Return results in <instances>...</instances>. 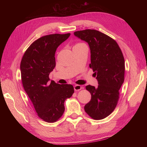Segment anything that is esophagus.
<instances>
[{
	"label": "esophagus",
	"instance_id": "34e87169",
	"mask_svg": "<svg viewBox=\"0 0 147 147\" xmlns=\"http://www.w3.org/2000/svg\"><path fill=\"white\" fill-rule=\"evenodd\" d=\"M82 86L79 85V84H75V85L74 86V90L76 91L80 90H82Z\"/></svg>",
	"mask_w": 147,
	"mask_h": 147
}]
</instances>
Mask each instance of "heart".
Returning <instances> with one entry per match:
<instances>
[{"label": "heart", "mask_w": 147, "mask_h": 147, "mask_svg": "<svg viewBox=\"0 0 147 147\" xmlns=\"http://www.w3.org/2000/svg\"><path fill=\"white\" fill-rule=\"evenodd\" d=\"M81 44H83V43H78L76 44V45H81Z\"/></svg>", "instance_id": "b5f03b06"}]
</instances>
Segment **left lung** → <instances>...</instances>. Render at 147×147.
Segmentation results:
<instances>
[{
    "label": "left lung",
    "instance_id": "left-lung-1",
    "mask_svg": "<svg viewBox=\"0 0 147 147\" xmlns=\"http://www.w3.org/2000/svg\"><path fill=\"white\" fill-rule=\"evenodd\" d=\"M74 35L88 43L90 67L99 84L97 88L86 86L91 99L84 106V111L92 119H104L116 107L119 90L124 82L125 63L122 51L114 39L98 30L85 29L76 31Z\"/></svg>",
    "mask_w": 147,
    "mask_h": 147
}]
</instances>
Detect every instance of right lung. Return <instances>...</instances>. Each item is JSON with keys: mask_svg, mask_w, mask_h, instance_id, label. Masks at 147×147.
Here are the masks:
<instances>
[{"mask_svg": "<svg viewBox=\"0 0 147 147\" xmlns=\"http://www.w3.org/2000/svg\"><path fill=\"white\" fill-rule=\"evenodd\" d=\"M70 35L55 34L39 38L29 46L21 59L23 88L38 117L48 123H54L62 117L65 100L74 92L72 84L49 82V75L56 66V49Z\"/></svg>", "mask_w": 147, "mask_h": 147, "instance_id": "add662e5", "label": "right lung"}]
</instances>
